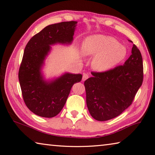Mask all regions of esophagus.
Listing matches in <instances>:
<instances>
[{
	"instance_id": "esophagus-1",
	"label": "esophagus",
	"mask_w": 155,
	"mask_h": 155,
	"mask_svg": "<svg viewBox=\"0 0 155 155\" xmlns=\"http://www.w3.org/2000/svg\"><path fill=\"white\" fill-rule=\"evenodd\" d=\"M88 78H89V76H88V74H83L82 80L83 81H85L86 79H87Z\"/></svg>"
}]
</instances>
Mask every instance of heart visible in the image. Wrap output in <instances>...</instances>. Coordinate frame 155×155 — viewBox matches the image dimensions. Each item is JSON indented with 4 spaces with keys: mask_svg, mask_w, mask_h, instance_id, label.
<instances>
[{
    "mask_svg": "<svg viewBox=\"0 0 155 155\" xmlns=\"http://www.w3.org/2000/svg\"><path fill=\"white\" fill-rule=\"evenodd\" d=\"M84 55H94L92 66L97 71H106L119 63L125 57L127 50L112 37L103 35L89 36L81 48Z\"/></svg>",
    "mask_w": 155,
    "mask_h": 155,
    "instance_id": "1",
    "label": "heart"
}]
</instances>
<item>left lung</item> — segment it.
I'll return each instance as SVG.
<instances>
[{"label": "left lung", "mask_w": 155, "mask_h": 155, "mask_svg": "<svg viewBox=\"0 0 155 155\" xmlns=\"http://www.w3.org/2000/svg\"><path fill=\"white\" fill-rule=\"evenodd\" d=\"M131 52L124 64L105 72H92L93 76L84 83L88 109L95 120H111L132 104L143 82V67L142 54L135 45Z\"/></svg>", "instance_id": "obj_1"}]
</instances>
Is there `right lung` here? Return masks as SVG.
Segmentation results:
<instances>
[{"instance_id": "right-lung-1", "label": "right lung", "mask_w": 155, "mask_h": 155, "mask_svg": "<svg viewBox=\"0 0 155 155\" xmlns=\"http://www.w3.org/2000/svg\"><path fill=\"white\" fill-rule=\"evenodd\" d=\"M76 24L77 21H68L48 25L33 36L26 46L18 79L26 107L37 116L52 118L58 115L74 84L81 81V74L66 73L46 82L41 72L50 45L71 43Z\"/></svg>"}]
</instances>
